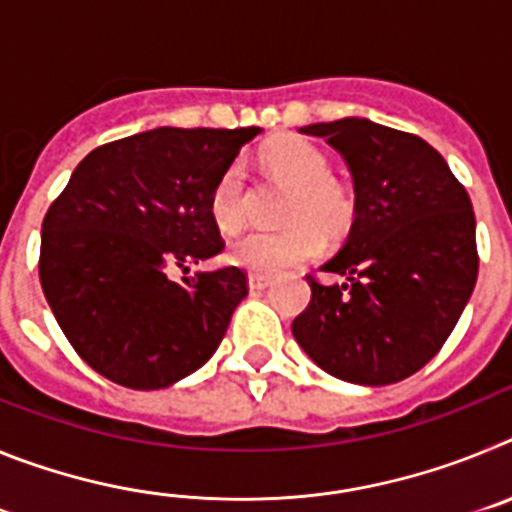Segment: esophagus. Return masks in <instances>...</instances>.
<instances>
[{
    "label": "esophagus",
    "mask_w": 512,
    "mask_h": 512,
    "mask_svg": "<svg viewBox=\"0 0 512 512\" xmlns=\"http://www.w3.org/2000/svg\"><path fill=\"white\" fill-rule=\"evenodd\" d=\"M269 284L271 279L264 277V274H248V289H251V292H264Z\"/></svg>",
    "instance_id": "1"
}]
</instances>
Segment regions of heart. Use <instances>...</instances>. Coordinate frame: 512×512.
<instances>
[{
	"mask_svg": "<svg viewBox=\"0 0 512 512\" xmlns=\"http://www.w3.org/2000/svg\"><path fill=\"white\" fill-rule=\"evenodd\" d=\"M266 169L292 187L284 210V230H256L233 243L225 261L256 274H279L310 261L320 251V235H338L351 223V200L330 176V161L315 143L297 135L271 140L261 153ZM210 215L225 235L238 233L248 217L246 171L230 164L210 194Z\"/></svg>",
	"mask_w": 512,
	"mask_h": 512,
	"instance_id": "1",
	"label": "heart"
}]
</instances>
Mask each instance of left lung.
Returning <instances> with one entry per match:
<instances>
[{
	"mask_svg": "<svg viewBox=\"0 0 512 512\" xmlns=\"http://www.w3.org/2000/svg\"><path fill=\"white\" fill-rule=\"evenodd\" d=\"M354 179V223L323 266L346 277L318 284L292 323L315 364L351 384L382 387L425 366L451 336L477 282L467 189L423 138L364 117L305 125Z\"/></svg>",
	"mask_w": 512,
	"mask_h": 512,
	"instance_id": "left-lung-1",
	"label": "left lung"
}]
</instances>
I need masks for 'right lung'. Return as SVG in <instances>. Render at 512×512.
Returning <instances> with one entry per match:
<instances>
[{
    "mask_svg": "<svg viewBox=\"0 0 512 512\" xmlns=\"http://www.w3.org/2000/svg\"><path fill=\"white\" fill-rule=\"evenodd\" d=\"M261 128H156L99 146L74 169L40 238V284L63 336L94 372L164 390L210 361L248 295L215 256V182Z\"/></svg>",
    "mask_w": 512,
    "mask_h": 512,
    "instance_id": "1",
    "label": "right lung"
}]
</instances>
